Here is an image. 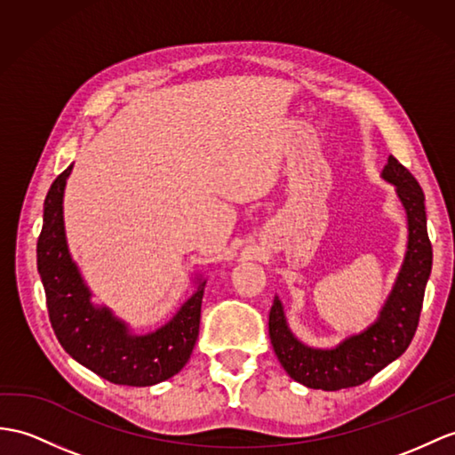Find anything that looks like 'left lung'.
Masks as SVG:
<instances>
[{"mask_svg": "<svg viewBox=\"0 0 455 455\" xmlns=\"http://www.w3.org/2000/svg\"><path fill=\"white\" fill-rule=\"evenodd\" d=\"M382 177L395 187L405 208L409 237L402 270L379 320L361 334L343 339L334 349H315L291 334L278 297L270 308L268 331L275 355L285 372L307 387L334 392L367 382L386 364L402 355L419 326L425 287L432 268L425 195L411 172L394 156L387 158Z\"/></svg>", "mask_w": 455, "mask_h": 455, "instance_id": "1", "label": "left lung"}]
</instances>
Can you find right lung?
I'll return each mask as SVG.
<instances>
[{
  "mask_svg": "<svg viewBox=\"0 0 455 455\" xmlns=\"http://www.w3.org/2000/svg\"><path fill=\"white\" fill-rule=\"evenodd\" d=\"M73 164L55 177L44 201V224L36 245L38 272L46 291L50 323L61 347L102 379L124 386H152L172 379L189 361L198 338L206 280L180 311L152 334H131L124 320L94 307L73 262L63 226V191Z\"/></svg>",
  "mask_w": 455,
  "mask_h": 455,
  "instance_id": "add662e5",
  "label": "right lung"
}]
</instances>
